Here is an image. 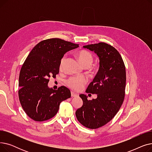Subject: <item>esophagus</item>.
Segmentation results:
<instances>
[{"instance_id": "obj_1", "label": "esophagus", "mask_w": 152, "mask_h": 152, "mask_svg": "<svg viewBox=\"0 0 152 152\" xmlns=\"http://www.w3.org/2000/svg\"><path fill=\"white\" fill-rule=\"evenodd\" d=\"M71 97H78V94L75 93L74 92H71Z\"/></svg>"}]
</instances>
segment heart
Listing matches in <instances>:
<instances>
[{"label": "heart", "mask_w": 152, "mask_h": 152, "mask_svg": "<svg viewBox=\"0 0 152 152\" xmlns=\"http://www.w3.org/2000/svg\"><path fill=\"white\" fill-rule=\"evenodd\" d=\"M77 55L79 61H80L81 63L84 66H90L93 62V56L88 51L85 50H80L77 52ZM66 56L65 55L61 58L60 65V68L61 69L63 68V66L66 61ZM86 82V79L83 77H72L68 79L66 81V84L72 90L79 91L83 88Z\"/></svg>", "instance_id": "b5f03b06"}]
</instances>
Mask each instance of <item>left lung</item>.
Returning <instances> with one entry per match:
<instances>
[{
  "mask_svg": "<svg viewBox=\"0 0 152 152\" xmlns=\"http://www.w3.org/2000/svg\"><path fill=\"white\" fill-rule=\"evenodd\" d=\"M94 52L99 58V69L87 93L97 94V97L87 100L80 94L83 106L76 111L78 121L89 129H97L112 119L121 108L125 95L126 68L121 55L115 47L105 42L83 46Z\"/></svg>",
  "mask_w": 152,
  "mask_h": 152,
  "instance_id": "1",
  "label": "left lung"
}]
</instances>
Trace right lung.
Masks as SVG:
<instances>
[{
    "label": "right lung",
    "instance_id": "obj_1",
    "mask_svg": "<svg viewBox=\"0 0 152 152\" xmlns=\"http://www.w3.org/2000/svg\"><path fill=\"white\" fill-rule=\"evenodd\" d=\"M79 47L59 38L39 42L23 64L19 76L18 97L26 115L36 121H44L57 113L60 103L71 97L65 86L57 90L48 87L50 77L59 73L64 54Z\"/></svg>",
    "mask_w": 152,
    "mask_h": 152
}]
</instances>
